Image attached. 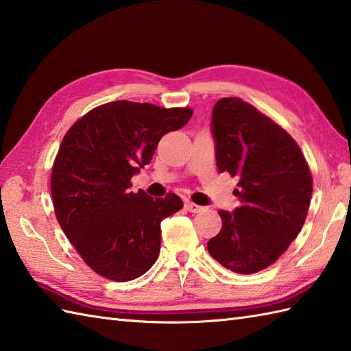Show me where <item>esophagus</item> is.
<instances>
[{"label":"esophagus","mask_w":351,"mask_h":351,"mask_svg":"<svg viewBox=\"0 0 351 351\" xmlns=\"http://www.w3.org/2000/svg\"><path fill=\"white\" fill-rule=\"evenodd\" d=\"M185 210L187 211H190V213H200V211H204V206H200V205H196V204H193V202H185Z\"/></svg>","instance_id":"esophagus-1"}]
</instances>
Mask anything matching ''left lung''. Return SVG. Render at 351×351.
Masks as SVG:
<instances>
[{
    "label": "left lung",
    "instance_id": "obj_1",
    "mask_svg": "<svg viewBox=\"0 0 351 351\" xmlns=\"http://www.w3.org/2000/svg\"><path fill=\"white\" fill-rule=\"evenodd\" d=\"M211 132L220 173L238 176L241 205L220 210L221 229L208 241L210 255L240 274L274 264L306 220L312 176L289 134L240 98L214 106Z\"/></svg>",
    "mask_w": 351,
    "mask_h": 351
}]
</instances>
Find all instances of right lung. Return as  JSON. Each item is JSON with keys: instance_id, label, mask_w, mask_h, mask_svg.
<instances>
[{"instance_id": "right-lung-1", "label": "right lung", "mask_w": 351, "mask_h": 351, "mask_svg": "<svg viewBox=\"0 0 351 351\" xmlns=\"http://www.w3.org/2000/svg\"><path fill=\"white\" fill-rule=\"evenodd\" d=\"M191 108L114 101L88 111L66 132L51 175L56 217L93 271L128 282L160 253L161 221L180 211L173 193H132L131 178L151 162L164 134L190 121Z\"/></svg>"}]
</instances>
